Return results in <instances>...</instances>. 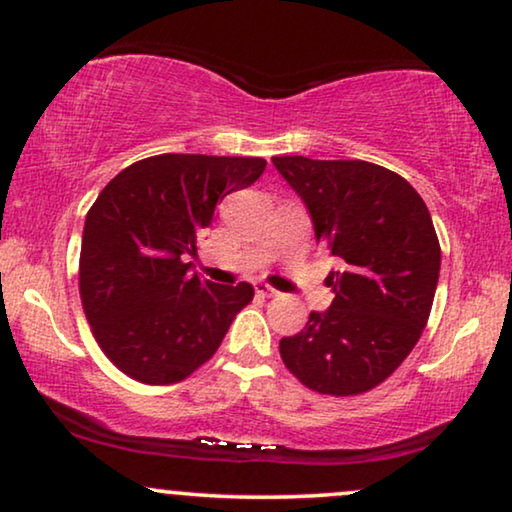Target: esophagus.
Segmentation results:
<instances>
[{
  "label": "esophagus",
  "instance_id": "obj_1",
  "mask_svg": "<svg viewBox=\"0 0 512 512\" xmlns=\"http://www.w3.org/2000/svg\"><path fill=\"white\" fill-rule=\"evenodd\" d=\"M254 291H256V296H261V298H277L279 296V291L272 289V286L265 282H256Z\"/></svg>",
  "mask_w": 512,
  "mask_h": 512
}]
</instances>
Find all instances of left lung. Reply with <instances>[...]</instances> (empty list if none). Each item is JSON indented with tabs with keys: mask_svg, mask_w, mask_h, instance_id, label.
<instances>
[{
	"mask_svg": "<svg viewBox=\"0 0 512 512\" xmlns=\"http://www.w3.org/2000/svg\"><path fill=\"white\" fill-rule=\"evenodd\" d=\"M310 209L317 242L345 261L333 303L279 340L307 389L356 396L387 380L417 345L440 275L431 214L401 174L366 160L272 158Z\"/></svg>",
	"mask_w": 512,
	"mask_h": 512,
	"instance_id": "left-lung-1",
	"label": "left lung"
}]
</instances>
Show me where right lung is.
<instances>
[{
    "label": "right lung",
    "instance_id": "1",
    "mask_svg": "<svg viewBox=\"0 0 512 512\" xmlns=\"http://www.w3.org/2000/svg\"><path fill=\"white\" fill-rule=\"evenodd\" d=\"M263 158L160 153L118 172L88 209L79 293L97 345L132 380L174 384L209 361L254 286L191 275L216 202L254 184Z\"/></svg>",
    "mask_w": 512,
    "mask_h": 512
}]
</instances>
